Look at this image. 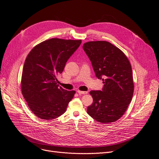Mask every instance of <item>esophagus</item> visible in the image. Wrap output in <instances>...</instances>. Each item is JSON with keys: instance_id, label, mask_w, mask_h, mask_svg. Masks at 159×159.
Listing matches in <instances>:
<instances>
[{"instance_id": "esophagus-1", "label": "esophagus", "mask_w": 159, "mask_h": 159, "mask_svg": "<svg viewBox=\"0 0 159 159\" xmlns=\"http://www.w3.org/2000/svg\"><path fill=\"white\" fill-rule=\"evenodd\" d=\"M77 93L79 94H88V92H86V91H80L79 90H77Z\"/></svg>"}]
</instances>
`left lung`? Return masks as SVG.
<instances>
[{
  "instance_id": "obj_1",
  "label": "left lung",
  "mask_w": 159,
  "mask_h": 159,
  "mask_svg": "<svg viewBox=\"0 0 159 159\" xmlns=\"http://www.w3.org/2000/svg\"><path fill=\"white\" fill-rule=\"evenodd\" d=\"M83 48L104 83L102 90L90 92L93 103L87 113L100 123L114 122L124 114L134 95L131 64L122 51L106 41L86 42Z\"/></svg>"
}]
</instances>
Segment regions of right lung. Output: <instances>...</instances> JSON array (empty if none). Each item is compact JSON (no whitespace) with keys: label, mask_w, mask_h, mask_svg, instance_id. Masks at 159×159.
Instances as JSON below:
<instances>
[{"label":"right lung","mask_w":159,"mask_h":159,"mask_svg":"<svg viewBox=\"0 0 159 159\" xmlns=\"http://www.w3.org/2000/svg\"><path fill=\"white\" fill-rule=\"evenodd\" d=\"M81 40L52 38L37 45L25 59L21 88L24 99L40 119L53 120L63 114L75 90H66L57 84L66 61Z\"/></svg>","instance_id":"add662e5"}]
</instances>
